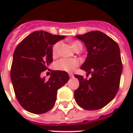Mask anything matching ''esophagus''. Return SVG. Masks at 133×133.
Here are the masks:
<instances>
[{
  "label": "esophagus",
  "instance_id": "34e87169",
  "mask_svg": "<svg viewBox=\"0 0 133 133\" xmlns=\"http://www.w3.org/2000/svg\"><path fill=\"white\" fill-rule=\"evenodd\" d=\"M68 75H69L70 78H73V77H74V75H73V74H72V73H69Z\"/></svg>",
  "mask_w": 133,
  "mask_h": 133
}]
</instances>
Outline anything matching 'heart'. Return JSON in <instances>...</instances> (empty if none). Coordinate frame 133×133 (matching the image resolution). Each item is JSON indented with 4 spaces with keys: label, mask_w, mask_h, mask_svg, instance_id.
Returning <instances> with one entry per match:
<instances>
[{
    "label": "heart",
    "mask_w": 133,
    "mask_h": 133,
    "mask_svg": "<svg viewBox=\"0 0 133 133\" xmlns=\"http://www.w3.org/2000/svg\"><path fill=\"white\" fill-rule=\"evenodd\" d=\"M61 42H57L53 45L52 48V55L53 58L58 55L59 49L61 46ZM71 47L75 51L79 49H82V45L78 41L71 42ZM80 65V61L76 58H61L55 63V68L58 70H62L64 72H72Z\"/></svg>",
    "instance_id": "heart-1"
}]
</instances>
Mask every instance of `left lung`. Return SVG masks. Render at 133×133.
Wrapping results in <instances>:
<instances>
[{"label":"left lung","instance_id":"8db88e82","mask_svg":"<svg viewBox=\"0 0 133 133\" xmlns=\"http://www.w3.org/2000/svg\"><path fill=\"white\" fill-rule=\"evenodd\" d=\"M86 48L88 55L81 68L91 72L89 80L75 75L79 88L74 91L76 103L85 110H95L107 105L117 94L123 65L120 48L111 38L100 31L76 35ZM87 74V75H88Z\"/></svg>","mask_w":133,"mask_h":133}]
</instances>
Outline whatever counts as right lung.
Masks as SVG:
<instances>
[{"mask_svg": "<svg viewBox=\"0 0 133 133\" xmlns=\"http://www.w3.org/2000/svg\"><path fill=\"white\" fill-rule=\"evenodd\" d=\"M65 38L45 31H35L14 51L10 78L17 100L27 111L43 114L54 106L57 91L69 80L67 72L53 70L48 80L41 72L52 62V45Z\"/></svg>", "mask_w": 133, "mask_h": 133, "instance_id": "add662e5", "label": "right lung"}]
</instances>
